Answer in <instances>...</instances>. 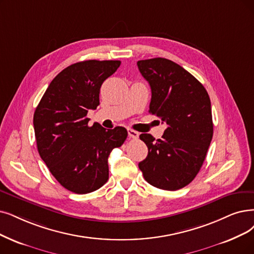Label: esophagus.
<instances>
[{
    "label": "esophagus",
    "mask_w": 254,
    "mask_h": 254,
    "mask_svg": "<svg viewBox=\"0 0 254 254\" xmlns=\"http://www.w3.org/2000/svg\"><path fill=\"white\" fill-rule=\"evenodd\" d=\"M128 135L130 138L136 139L138 137V132H136V131H134L132 129H128Z\"/></svg>",
    "instance_id": "1"
}]
</instances>
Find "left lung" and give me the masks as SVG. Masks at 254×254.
Listing matches in <instances>:
<instances>
[{"mask_svg": "<svg viewBox=\"0 0 254 254\" xmlns=\"http://www.w3.org/2000/svg\"><path fill=\"white\" fill-rule=\"evenodd\" d=\"M137 66L151 87L149 113L167 124L161 138L139 135L148 155L138 168L151 186L182 189L203 165L214 133L209 96L194 76L172 60H139Z\"/></svg>", "mask_w": 254, "mask_h": 254, "instance_id": "1", "label": "left lung"}]
</instances>
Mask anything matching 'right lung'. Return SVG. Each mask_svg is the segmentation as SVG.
Segmentation results:
<instances>
[{"label":"right lung","instance_id":"add662e5","mask_svg":"<svg viewBox=\"0 0 254 254\" xmlns=\"http://www.w3.org/2000/svg\"><path fill=\"white\" fill-rule=\"evenodd\" d=\"M119 60H85L62 70L37 105L33 125L38 153L66 190L87 194L108 180V156L124 144V127L88 126L86 115L100 104V88Z\"/></svg>","mask_w":254,"mask_h":254}]
</instances>
